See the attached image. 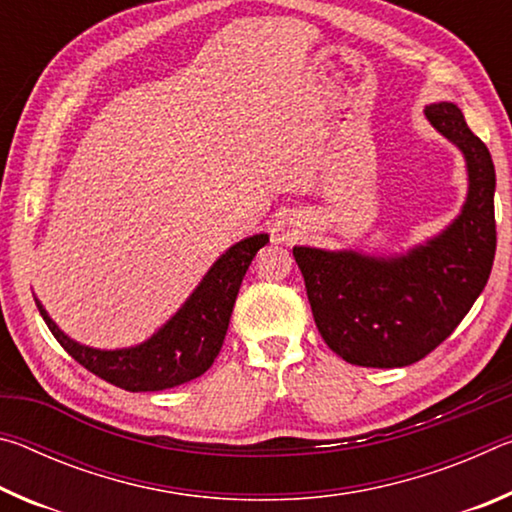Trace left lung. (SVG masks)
Instances as JSON below:
<instances>
[{
	"label": "left lung",
	"instance_id": "left-lung-1",
	"mask_svg": "<svg viewBox=\"0 0 512 512\" xmlns=\"http://www.w3.org/2000/svg\"><path fill=\"white\" fill-rule=\"evenodd\" d=\"M424 117L465 158L461 214L406 253L293 248L320 336L354 366L402 368L427 357L472 309L495 262L497 180L488 146L454 103H431Z\"/></svg>",
	"mask_w": 512,
	"mask_h": 512
}]
</instances>
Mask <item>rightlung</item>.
Masks as SVG:
<instances>
[{
	"label": "right lung",
	"mask_w": 512,
	"mask_h": 512,
	"mask_svg": "<svg viewBox=\"0 0 512 512\" xmlns=\"http://www.w3.org/2000/svg\"><path fill=\"white\" fill-rule=\"evenodd\" d=\"M266 244L268 235L262 232L230 246L210 266L185 305L151 339L133 348L99 350L69 339L38 298L36 305L56 341L83 368L131 393L164 391L201 377L212 366L228 332L241 280L257 250Z\"/></svg>",
	"instance_id": "1"
}]
</instances>
